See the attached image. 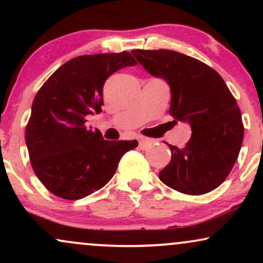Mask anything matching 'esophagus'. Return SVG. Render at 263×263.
<instances>
[{
    "label": "esophagus",
    "instance_id": "1",
    "mask_svg": "<svg viewBox=\"0 0 263 263\" xmlns=\"http://www.w3.org/2000/svg\"><path fill=\"white\" fill-rule=\"evenodd\" d=\"M152 144H153V141L148 140V138H141L140 140V147H141V149H143V151L148 149Z\"/></svg>",
    "mask_w": 263,
    "mask_h": 263
}]
</instances>
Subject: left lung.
I'll return each mask as SVG.
<instances>
[{
    "instance_id": "obj_1",
    "label": "left lung",
    "mask_w": 263,
    "mask_h": 263,
    "mask_svg": "<svg viewBox=\"0 0 263 263\" xmlns=\"http://www.w3.org/2000/svg\"><path fill=\"white\" fill-rule=\"evenodd\" d=\"M132 53L149 74L170 84L171 116L192 127L184 148L168 144L172 159L159 179L189 195L218 188L234 167L243 140L241 111L224 79L200 60L174 50Z\"/></svg>"
}]
</instances>
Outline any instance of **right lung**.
<instances>
[{"mask_svg":"<svg viewBox=\"0 0 263 263\" xmlns=\"http://www.w3.org/2000/svg\"><path fill=\"white\" fill-rule=\"evenodd\" d=\"M137 62L127 52L80 55L57 69L38 90L26 127V144L35 176L57 197L78 200L101 189L120 159L138 146L106 141L87 129L86 116L100 114L110 75Z\"/></svg>","mask_w":263,"mask_h":263,"instance_id":"1","label":"right lung"}]
</instances>
